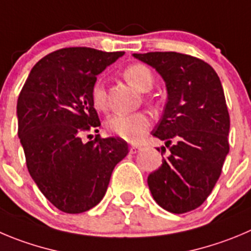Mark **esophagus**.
Listing matches in <instances>:
<instances>
[{"label": "esophagus", "mask_w": 251, "mask_h": 251, "mask_svg": "<svg viewBox=\"0 0 251 251\" xmlns=\"http://www.w3.org/2000/svg\"><path fill=\"white\" fill-rule=\"evenodd\" d=\"M139 151H141V146H137V145H131L130 146V152L131 153H137Z\"/></svg>", "instance_id": "obj_1"}]
</instances>
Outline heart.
<instances>
[{
	"label": "heart",
	"mask_w": 251,
	"mask_h": 251,
	"mask_svg": "<svg viewBox=\"0 0 251 251\" xmlns=\"http://www.w3.org/2000/svg\"><path fill=\"white\" fill-rule=\"evenodd\" d=\"M124 78L136 90L149 91L153 85V75L150 68L144 64H132L124 72ZM91 100L94 106L99 110L106 107V93L101 79H98L91 88ZM151 119L146 112L116 114L110 116L105 123L107 131L126 141H139L149 128Z\"/></svg>",
	"instance_id": "1"
}]
</instances>
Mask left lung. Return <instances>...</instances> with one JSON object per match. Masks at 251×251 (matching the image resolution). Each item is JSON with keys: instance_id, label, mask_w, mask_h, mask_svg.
<instances>
[{"instance_id": "obj_1", "label": "left lung", "mask_w": 251, "mask_h": 251, "mask_svg": "<svg viewBox=\"0 0 251 251\" xmlns=\"http://www.w3.org/2000/svg\"><path fill=\"white\" fill-rule=\"evenodd\" d=\"M132 55L156 69L167 90L162 119L152 135L166 141L170 154L149 176L147 184L163 209L191 212L213 191L229 153L230 119L221 79L208 63L191 55L176 51ZM165 151L161 147V153Z\"/></svg>"}]
</instances>
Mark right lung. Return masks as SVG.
Instances as JSON below:
<instances>
[{
  "instance_id": "add662e5",
  "label": "right lung",
  "mask_w": 251,
  "mask_h": 251,
  "mask_svg": "<svg viewBox=\"0 0 251 251\" xmlns=\"http://www.w3.org/2000/svg\"><path fill=\"white\" fill-rule=\"evenodd\" d=\"M125 51L86 47L55 50L30 70L17 101L18 137L28 172L47 200L64 213L102 200L115 166L128 153L119 137L81 141L100 126L91 100L97 76Z\"/></svg>"
}]
</instances>
